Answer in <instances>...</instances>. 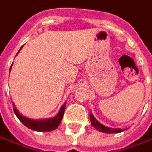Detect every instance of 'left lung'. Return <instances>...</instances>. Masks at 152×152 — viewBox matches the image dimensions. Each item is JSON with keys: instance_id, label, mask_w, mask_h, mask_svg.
Listing matches in <instances>:
<instances>
[{"instance_id": "left-lung-1", "label": "left lung", "mask_w": 152, "mask_h": 152, "mask_svg": "<svg viewBox=\"0 0 152 152\" xmlns=\"http://www.w3.org/2000/svg\"><path fill=\"white\" fill-rule=\"evenodd\" d=\"M89 118H90V121H91L92 126L96 130H98L99 131H101V132H104V133H108V134H110V133H120V132H122V131H126V130H128V129H121V128H110V127H107V126H104L95 119V117L93 115L92 112H90Z\"/></svg>"}]
</instances>
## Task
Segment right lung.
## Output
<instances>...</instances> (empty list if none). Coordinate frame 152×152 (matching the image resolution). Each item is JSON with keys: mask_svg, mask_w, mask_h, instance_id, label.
Instances as JSON below:
<instances>
[{"mask_svg": "<svg viewBox=\"0 0 152 152\" xmlns=\"http://www.w3.org/2000/svg\"><path fill=\"white\" fill-rule=\"evenodd\" d=\"M22 47L18 51V53L21 51ZM12 66H11L10 71L12 69ZM12 104H13V110H14L15 115H17V118L20 120V121L24 126H26L29 129H31V130H33V131H42V132L53 131V130H56L58 127L60 123H61V121L63 119L64 110H65V108H66V103H64V104L62 105V107L60 108L59 112L54 117L47 118V119H42V120H34V119H30V118H27L26 116H23L21 114H20V112L17 110L15 104L13 103Z\"/></svg>", "mask_w": 152, "mask_h": 152, "instance_id": "obj_1", "label": "right lung"}]
</instances>
